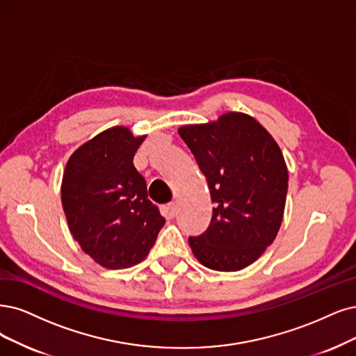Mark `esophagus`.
<instances>
[{
  "mask_svg": "<svg viewBox=\"0 0 356 356\" xmlns=\"http://www.w3.org/2000/svg\"><path fill=\"white\" fill-rule=\"evenodd\" d=\"M165 213H167V216H168L170 218L176 217V214H177V204H176V202L168 204V205L165 207Z\"/></svg>",
  "mask_w": 356,
  "mask_h": 356,
  "instance_id": "esophagus-1",
  "label": "esophagus"
}]
</instances>
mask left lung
I'll list each match as a JSON object with an SVG mask.
<instances>
[{"instance_id":"obj_1","label":"left lung","mask_w":356,"mask_h":356,"mask_svg":"<svg viewBox=\"0 0 356 356\" xmlns=\"http://www.w3.org/2000/svg\"><path fill=\"white\" fill-rule=\"evenodd\" d=\"M179 135L207 179L213 208L205 233L189 238L195 258L217 271L255 262L282 226L289 173L282 149L252 115L229 111Z\"/></svg>"}]
</instances>
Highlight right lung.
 Instances as JSON below:
<instances>
[{
  "instance_id": "obj_1",
  "label": "right lung",
  "mask_w": 356,
  "mask_h": 356,
  "mask_svg": "<svg viewBox=\"0 0 356 356\" xmlns=\"http://www.w3.org/2000/svg\"><path fill=\"white\" fill-rule=\"evenodd\" d=\"M143 139L129 127H110L81 145L63 175L61 204L73 238L110 270L147 258L165 222L134 165Z\"/></svg>"
}]
</instances>
